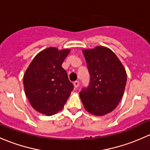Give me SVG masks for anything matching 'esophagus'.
Wrapping results in <instances>:
<instances>
[{
	"label": "esophagus",
	"mask_w": 150,
	"mask_h": 150,
	"mask_svg": "<svg viewBox=\"0 0 150 150\" xmlns=\"http://www.w3.org/2000/svg\"><path fill=\"white\" fill-rule=\"evenodd\" d=\"M73 84H74V86H75V88H77L78 87V86H79V82L77 81V80H76V81L74 82Z\"/></svg>",
	"instance_id": "obj_1"
}]
</instances>
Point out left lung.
I'll return each mask as SVG.
<instances>
[{
	"label": "left lung",
	"mask_w": 150,
	"mask_h": 150,
	"mask_svg": "<svg viewBox=\"0 0 150 150\" xmlns=\"http://www.w3.org/2000/svg\"><path fill=\"white\" fill-rule=\"evenodd\" d=\"M90 73V83L80 97L86 111L103 116L116 108L124 95L127 72L121 61L107 47L98 46L83 51Z\"/></svg>",
	"instance_id": "obj_1"
}]
</instances>
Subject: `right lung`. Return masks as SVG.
Listing matches in <instances>:
<instances>
[{
	"label": "right lung",
	"mask_w": 150,
	"mask_h": 150,
	"mask_svg": "<svg viewBox=\"0 0 150 150\" xmlns=\"http://www.w3.org/2000/svg\"><path fill=\"white\" fill-rule=\"evenodd\" d=\"M70 52L69 49H45L36 55L25 72V93L38 112L52 116L61 111L73 90L62 67Z\"/></svg>",
	"instance_id": "right-lung-1"
}]
</instances>
